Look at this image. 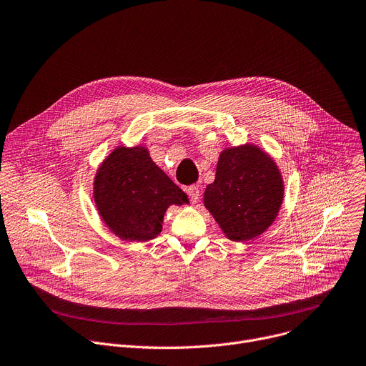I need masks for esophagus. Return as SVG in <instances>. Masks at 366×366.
I'll list each match as a JSON object with an SVG mask.
<instances>
[{"label":"esophagus","instance_id":"1","mask_svg":"<svg viewBox=\"0 0 366 366\" xmlns=\"http://www.w3.org/2000/svg\"><path fill=\"white\" fill-rule=\"evenodd\" d=\"M185 191H187V194L189 197V202L192 204L198 202V198H200V188H198L197 185H189V187H187Z\"/></svg>","mask_w":366,"mask_h":366}]
</instances>
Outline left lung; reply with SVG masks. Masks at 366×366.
Here are the masks:
<instances>
[{
    "label": "left lung",
    "instance_id": "obj_1",
    "mask_svg": "<svg viewBox=\"0 0 366 366\" xmlns=\"http://www.w3.org/2000/svg\"><path fill=\"white\" fill-rule=\"evenodd\" d=\"M283 200V182L276 163L258 147L226 149L216 178L204 192V204L229 239L248 241L267 229Z\"/></svg>",
    "mask_w": 366,
    "mask_h": 366
}]
</instances>
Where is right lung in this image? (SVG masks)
Segmentation results:
<instances>
[{
    "label": "right lung",
    "mask_w": 366,
    "mask_h": 366,
    "mask_svg": "<svg viewBox=\"0 0 366 366\" xmlns=\"http://www.w3.org/2000/svg\"><path fill=\"white\" fill-rule=\"evenodd\" d=\"M93 194L105 223L128 241L154 238L166 209L188 202L143 147L115 149L97 171Z\"/></svg>",
    "instance_id": "1"
}]
</instances>
